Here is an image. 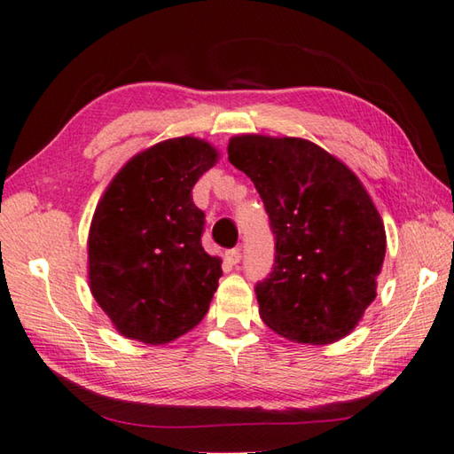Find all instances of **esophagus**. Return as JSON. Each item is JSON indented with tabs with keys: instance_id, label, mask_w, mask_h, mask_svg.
Segmentation results:
<instances>
[{
	"instance_id": "obj_1",
	"label": "esophagus",
	"mask_w": 454,
	"mask_h": 454,
	"mask_svg": "<svg viewBox=\"0 0 454 454\" xmlns=\"http://www.w3.org/2000/svg\"><path fill=\"white\" fill-rule=\"evenodd\" d=\"M224 260H226V263H230V266H236V263H240V260H242V252L240 250H228L226 252V255H224Z\"/></svg>"
}]
</instances>
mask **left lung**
Returning a JSON list of instances; mask_svg holds the SVG:
<instances>
[{"instance_id": "1", "label": "left lung", "mask_w": 454, "mask_h": 454, "mask_svg": "<svg viewBox=\"0 0 454 454\" xmlns=\"http://www.w3.org/2000/svg\"><path fill=\"white\" fill-rule=\"evenodd\" d=\"M228 160L266 206L274 266L255 284L260 317L286 340L327 345L353 332L377 295L385 226L359 178L303 138H230Z\"/></svg>"}]
</instances>
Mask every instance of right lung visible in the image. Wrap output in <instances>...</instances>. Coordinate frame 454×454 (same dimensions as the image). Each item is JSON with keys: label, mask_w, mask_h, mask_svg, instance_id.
I'll list each match as a JSON object with an SVG mask.
<instances>
[{"label": "right lung", "mask_w": 454, "mask_h": 454, "mask_svg": "<svg viewBox=\"0 0 454 454\" xmlns=\"http://www.w3.org/2000/svg\"><path fill=\"white\" fill-rule=\"evenodd\" d=\"M218 160L194 137L133 156L111 180L89 230L90 294L129 340L168 343L199 325L222 276L202 248L192 188Z\"/></svg>", "instance_id": "right-lung-1"}]
</instances>
